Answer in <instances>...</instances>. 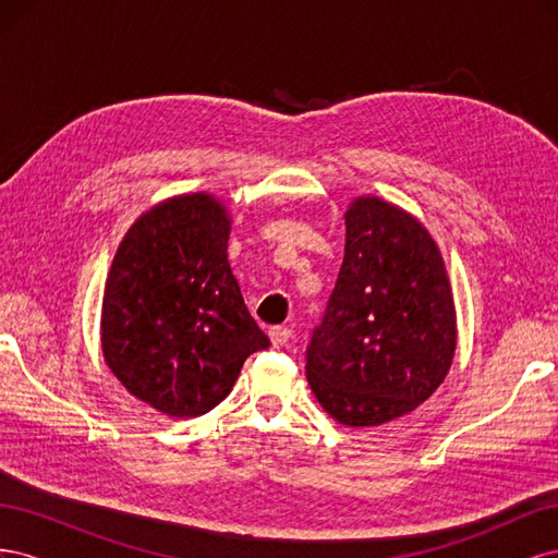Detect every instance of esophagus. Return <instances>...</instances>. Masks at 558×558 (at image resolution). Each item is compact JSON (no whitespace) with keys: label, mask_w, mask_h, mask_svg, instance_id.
<instances>
[{"label":"esophagus","mask_w":558,"mask_h":558,"mask_svg":"<svg viewBox=\"0 0 558 558\" xmlns=\"http://www.w3.org/2000/svg\"><path fill=\"white\" fill-rule=\"evenodd\" d=\"M291 335H293V330H291V328H286V326H275V328H269V340H272V347H277V349L289 344Z\"/></svg>","instance_id":"esophagus-1"}]
</instances>
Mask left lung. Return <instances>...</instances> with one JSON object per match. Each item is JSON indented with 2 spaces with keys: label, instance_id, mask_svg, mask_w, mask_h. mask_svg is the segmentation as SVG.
Returning <instances> with one entry per match:
<instances>
[{
  "label": "left lung",
  "instance_id": "8db88e82",
  "mask_svg": "<svg viewBox=\"0 0 558 558\" xmlns=\"http://www.w3.org/2000/svg\"><path fill=\"white\" fill-rule=\"evenodd\" d=\"M347 244L307 344L316 400L347 426H379L428 400L456 349L451 286L416 218L379 197L344 216Z\"/></svg>",
  "mask_w": 558,
  "mask_h": 558
}]
</instances>
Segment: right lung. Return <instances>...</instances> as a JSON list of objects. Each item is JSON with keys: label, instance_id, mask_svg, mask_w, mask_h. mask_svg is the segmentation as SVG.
Listing matches in <instances>:
<instances>
[{"label": "right lung", "instance_id": "right-lung-1", "mask_svg": "<svg viewBox=\"0 0 558 558\" xmlns=\"http://www.w3.org/2000/svg\"><path fill=\"white\" fill-rule=\"evenodd\" d=\"M221 202L167 199L116 251L102 302V351L132 396L167 416L214 410L253 351L269 347L228 263Z\"/></svg>", "mask_w": 558, "mask_h": 558}]
</instances>
